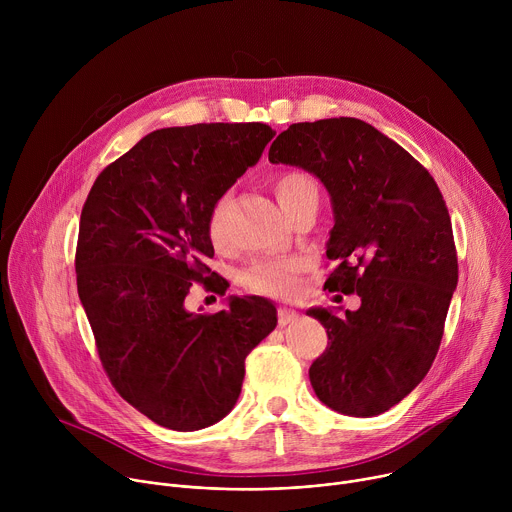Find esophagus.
<instances>
[{
	"label": "esophagus",
	"mask_w": 512,
	"mask_h": 512,
	"mask_svg": "<svg viewBox=\"0 0 512 512\" xmlns=\"http://www.w3.org/2000/svg\"><path fill=\"white\" fill-rule=\"evenodd\" d=\"M298 320V314L294 310H287V308H279L277 312V324L279 328L287 326V324H294Z\"/></svg>",
	"instance_id": "esophagus-1"
}]
</instances>
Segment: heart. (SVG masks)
Wrapping results in <instances>:
<instances>
[{"label":"heart","mask_w":512,"mask_h":512,"mask_svg":"<svg viewBox=\"0 0 512 512\" xmlns=\"http://www.w3.org/2000/svg\"><path fill=\"white\" fill-rule=\"evenodd\" d=\"M275 198L283 212H287L291 206H296L308 196H318V186L312 176L289 170L275 176L273 182ZM225 212H227V196L218 198L210 212H208V237L212 243H223L227 237V225H225ZM304 269V261L300 259H261L253 263L243 273V285L249 291L261 296H273V298H285L294 296L300 287V273Z\"/></svg>","instance_id":"b5f03b06"}]
</instances>
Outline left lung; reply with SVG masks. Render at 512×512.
I'll return each mask as SVG.
<instances>
[{"label":"left lung","mask_w":512,"mask_h":512,"mask_svg":"<svg viewBox=\"0 0 512 512\" xmlns=\"http://www.w3.org/2000/svg\"><path fill=\"white\" fill-rule=\"evenodd\" d=\"M269 162L324 184L334 212L326 255L338 261L324 287L360 298L344 316L308 310L330 340L310 367L314 393L344 415L385 413L427 375L458 285L444 196L397 141L354 117L289 125Z\"/></svg>","instance_id":"8db88e82"}]
</instances>
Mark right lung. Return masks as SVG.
Listing matches in <instances>:
<instances>
[{"label":"right lung","mask_w":512,"mask_h":512,"mask_svg":"<svg viewBox=\"0 0 512 512\" xmlns=\"http://www.w3.org/2000/svg\"><path fill=\"white\" fill-rule=\"evenodd\" d=\"M265 123H198L141 137L95 180L81 212L79 298L117 393L176 431L204 429L235 407L247 354L277 326L259 296L216 314L186 310L208 279L212 204L255 166Z\"/></svg>","instance_id":"1"}]
</instances>
